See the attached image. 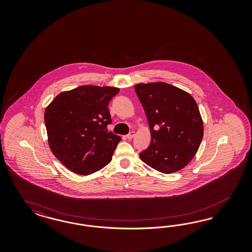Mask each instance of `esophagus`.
<instances>
[{
  "mask_svg": "<svg viewBox=\"0 0 252 252\" xmlns=\"http://www.w3.org/2000/svg\"><path fill=\"white\" fill-rule=\"evenodd\" d=\"M135 137V132L134 131H131L130 132L129 134L126 136V137H127V139H132L133 137Z\"/></svg>",
  "mask_w": 252,
  "mask_h": 252,
  "instance_id": "esophagus-1",
  "label": "esophagus"
}]
</instances>
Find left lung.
<instances>
[{
  "mask_svg": "<svg viewBox=\"0 0 252 252\" xmlns=\"http://www.w3.org/2000/svg\"><path fill=\"white\" fill-rule=\"evenodd\" d=\"M145 110L152 141L139 154L142 161L163 174L186 167L198 152L203 121L189 92L164 82L135 85Z\"/></svg>",
  "mask_w": 252,
  "mask_h": 252,
  "instance_id": "obj_1",
  "label": "left lung"
}]
</instances>
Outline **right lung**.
<instances>
[{
    "instance_id": "add662e5",
    "label": "right lung",
    "mask_w": 252,
    "mask_h": 252,
    "mask_svg": "<svg viewBox=\"0 0 252 252\" xmlns=\"http://www.w3.org/2000/svg\"><path fill=\"white\" fill-rule=\"evenodd\" d=\"M119 91L84 85L61 92L46 107L49 147L71 172L88 176L112 160L121 137L107 130L112 122L108 104Z\"/></svg>"
}]
</instances>
